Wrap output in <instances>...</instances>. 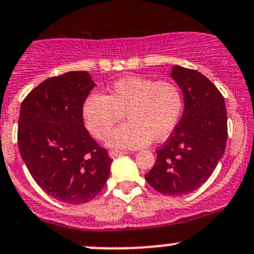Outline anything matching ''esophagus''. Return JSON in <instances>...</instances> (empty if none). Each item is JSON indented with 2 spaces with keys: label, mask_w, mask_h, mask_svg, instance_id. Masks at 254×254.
Instances as JSON below:
<instances>
[{
  "label": "esophagus",
  "mask_w": 254,
  "mask_h": 254,
  "mask_svg": "<svg viewBox=\"0 0 254 254\" xmlns=\"http://www.w3.org/2000/svg\"><path fill=\"white\" fill-rule=\"evenodd\" d=\"M127 154V151H123V150H109V156L112 157V159H114V157H118V156H122V155H125Z\"/></svg>",
  "instance_id": "1"
}]
</instances>
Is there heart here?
Wrapping results in <instances>:
<instances>
[{
	"label": "heart",
	"instance_id": "obj_1",
	"mask_svg": "<svg viewBox=\"0 0 254 254\" xmlns=\"http://www.w3.org/2000/svg\"><path fill=\"white\" fill-rule=\"evenodd\" d=\"M184 109L180 88L169 80L127 77L117 80L109 94H92L83 105L88 131L103 140L124 114L129 118L108 137V145L118 149H140L171 135Z\"/></svg>",
	"mask_w": 254,
	"mask_h": 254
}]
</instances>
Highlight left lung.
I'll use <instances>...</instances> for the list:
<instances>
[{
  "instance_id": "8db88e82",
  "label": "left lung",
  "mask_w": 254,
  "mask_h": 254,
  "mask_svg": "<svg viewBox=\"0 0 254 254\" xmlns=\"http://www.w3.org/2000/svg\"><path fill=\"white\" fill-rule=\"evenodd\" d=\"M171 77L184 94V114L145 180L160 193L181 196L207 181L225 154L227 112L220 90L200 72L175 65Z\"/></svg>"
}]
</instances>
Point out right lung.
<instances>
[{
	"label": "right lung",
	"instance_id": "obj_1",
	"mask_svg": "<svg viewBox=\"0 0 254 254\" xmlns=\"http://www.w3.org/2000/svg\"><path fill=\"white\" fill-rule=\"evenodd\" d=\"M94 87L83 70L48 78L19 112L17 139L29 174L47 195L70 205L93 200L110 174L113 160L83 122V104Z\"/></svg>",
	"mask_w": 254,
	"mask_h": 254
}]
</instances>
